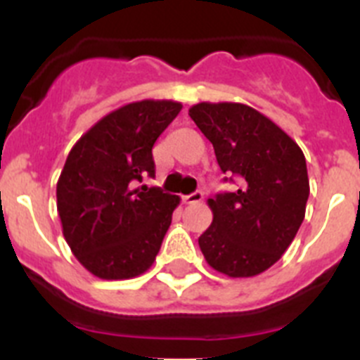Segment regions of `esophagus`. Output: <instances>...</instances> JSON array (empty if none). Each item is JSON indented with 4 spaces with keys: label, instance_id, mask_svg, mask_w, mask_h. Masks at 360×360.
<instances>
[{
    "label": "esophagus",
    "instance_id": "obj_1",
    "mask_svg": "<svg viewBox=\"0 0 360 360\" xmlns=\"http://www.w3.org/2000/svg\"><path fill=\"white\" fill-rule=\"evenodd\" d=\"M202 200H203L202 191H195V193H191V195L184 196V202L186 203H200Z\"/></svg>",
    "mask_w": 360,
    "mask_h": 360
}]
</instances>
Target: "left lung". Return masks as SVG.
Masks as SVG:
<instances>
[{
  "instance_id": "left-lung-1",
  "label": "left lung",
  "mask_w": 360,
  "mask_h": 360,
  "mask_svg": "<svg viewBox=\"0 0 360 360\" xmlns=\"http://www.w3.org/2000/svg\"><path fill=\"white\" fill-rule=\"evenodd\" d=\"M191 119L214 148L232 191L209 200L212 224L198 238L209 265L229 278H252L274 265L303 224L310 195L297 144L247 104L200 103Z\"/></svg>"
}]
</instances>
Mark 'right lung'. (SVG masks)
Segmentation results:
<instances>
[{"label":"right lung","mask_w":360,"mask_h":360,"mask_svg":"<svg viewBox=\"0 0 360 360\" xmlns=\"http://www.w3.org/2000/svg\"><path fill=\"white\" fill-rule=\"evenodd\" d=\"M182 104L141 101L111 111L70 151L57 182V211L73 256L101 279H129L153 265L180 198L155 176L153 146Z\"/></svg>","instance_id":"right-lung-1"}]
</instances>
